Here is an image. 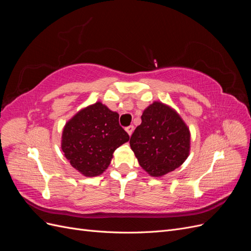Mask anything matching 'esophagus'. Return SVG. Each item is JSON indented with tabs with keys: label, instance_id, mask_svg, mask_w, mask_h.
<instances>
[{
	"label": "esophagus",
	"instance_id": "obj_1",
	"mask_svg": "<svg viewBox=\"0 0 251 251\" xmlns=\"http://www.w3.org/2000/svg\"><path fill=\"white\" fill-rule=\"evenodd\" d=\"M126 133L128 134V135H132L133 134V131H134V126H126Z\"/></svg>",
	"mask_w": 251,
	"mask_h": 251
}]
</instances>
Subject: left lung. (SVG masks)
Instances as JSON below:
<instances>
[{
  "label": "left lung",
  "instance_id": "8db88e82",
  "mask_svg": "<svg viewBox=\"0 0 251 251\" xmlns=\"http://www.w3.org/2000/svg\"><path fill=\"white\" fill-rule=\"evenodd\" d=\"M130 146L141 168L162 177L184 163L191 151V132L171 105L154 101L143 111Z\"/></svg>",
  "mask_w": 251,
  "mask_h": 251
}]
</instances>
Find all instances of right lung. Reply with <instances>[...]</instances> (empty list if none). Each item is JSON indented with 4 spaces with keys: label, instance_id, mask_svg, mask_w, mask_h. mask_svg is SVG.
I'll list each match as a JSON object with an SVG mask.
<instances>
[{
    "label": "right lung",
    "instance_id": "1",
    "mask_svg": "<svg viewBox=\"0 0 251 251\" xmlns=\"http://www.w3.org/2000/svg\"><path fill=\"white\" fill-rule=\"evenodd\" d=\"M118 119L117 112L97 101L67 121L60 147L72 168L85 177L100 176L108 169L114 151L130 139Z\"/></svg>",
    "mask_w": 251,
    "mask_h": 251
}]
</instances>
